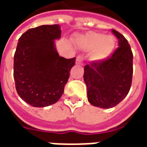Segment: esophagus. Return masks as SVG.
Listing matches in <instances>:
<instances>
[{
    "label": "esophagus",
    "instance_id": "1",
    "mask_svg": "<svg viewBox=\"0 0 147 147\" xmlns=\"http://www.w3.org/2000/svg\"><path fill=\"white\" fill-rule=\"evenodd\" d=\"M83 58L82 56H79V57H77L76 60V64H83Z\"/></svg>",
    "mask_w": 147,
    "mask_h": 147
}]
</instances>
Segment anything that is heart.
Returning a JSON list of instances; mask_svg holds the SVG:
<instances>
[{
    "label": "heart",
    "instance_id": "heart-1",
    "mask_svg": "<svg viewBox=\"0 0 147 147\" xmlns=\"http://www.w3.org/2000/svg\"><path fill=\"white\" fill-rule=\"evenodd\" d=\"M116 42L111 35L102 33L90 32L80 38L79 45L83 50L90 51V60L94 62H102L112 54L115 48Z\"/></svg>",
    "mask_w": 147,
    "mask_h": 147
}]
</instances>
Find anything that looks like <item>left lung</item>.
Instances as JSON below:
<instances>
[{"mask_svg": "<svg viewBox=\"0 0 147 147\" xmlns=\"http://www.w3.org/2000/svg\"><path fill=\"white\" fill-rule=\"evenodd\" d=\"M119 47L110 57L102 62H91L84 67L83 79L88 102L102 109L118 105L129 92L133 74V54L123 35L115 30Z\"/></svg>", "mask_w": 147, "mask_h": 147, "instance_id": "1", "label": "left lung"}]
</instances>
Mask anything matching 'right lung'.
<instances>
[{
    "mask_svg": "<svg viewBox=\"0 0 147 147\" xmlns=\"http://www.w3.org/2000/svg\"><path fill=\"white\" fill-rule=\"evenodd\" d=\"M57 24L31 28L19 38L14 55L16 89L21 98L33 107H45L63 94L76 57H60L55 40L61 38Z\"/></svg>",
    "mask_w": 147,
    "mask_h": 147,
    "instance_id": "obj_1",
    "label": "right lung"
}]
</instances>
